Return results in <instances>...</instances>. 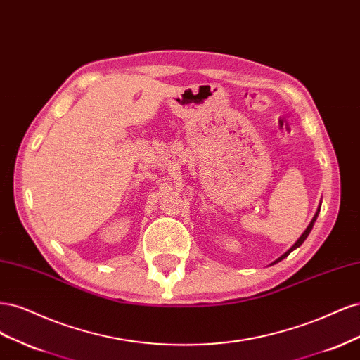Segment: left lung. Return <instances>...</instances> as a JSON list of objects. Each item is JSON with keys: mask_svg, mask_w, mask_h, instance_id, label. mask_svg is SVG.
Wrapping results in <instances>:
<instances>
[{"mask_svg": "<svg viewBox=\"0 0 360 360\" xmlns=\"http://www.w3.org/2000/svg\"><path fill=\"white\" fill-rule=\"evenodd\" d=\"M320 207H321V205H319V209H317V212H315V214H314V217H312V221H311V222H309V225L307 226V230H304V231H303V234H302V236H300V237L297 238V242H296V243H294V245H292V246H291V248H290V249L287 250V252H285V254H282V255H281V257H279L278 259H275V261H274V263H271V264H276V263H279V261H281V259H284L285 257H288V255H290V252H292V250H294V249H297V248H299V246H300V245H302V243H303L304 240H307V237L309 236V233H311V230H312V226H314L315 221H317V217H319V213H320ZM271 264H270V266H271Z\"/></svg>", "mask_w": 360, "mask_h": 360, "instance_id": "8db88e82", "label": "left lung"}]
</instances>
